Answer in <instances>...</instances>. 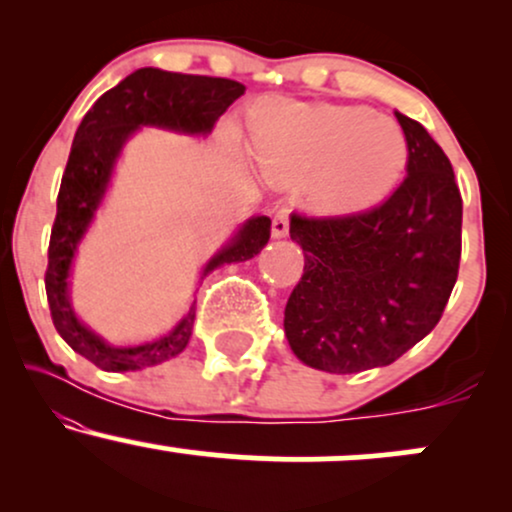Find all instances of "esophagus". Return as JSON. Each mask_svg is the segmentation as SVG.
Returning <instances> with one entry per match:
<instances>
[{
  "mask_svg": "<svg viewBox=\"0 0 512 512\" xmlns=\"http://www.w3.org/2000/svg\"><path fill=\"white\" fill-rule=\"evenodd\" d=\"M272 236L274 238H284L289 236V211L279 209L272 219Z\"/></svg>",
  "mask_w": 512,
  "mask_h": 512,
  "instance_id": "obj_1",
  "label": "esophagus"
}]
</instances>
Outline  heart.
I'll return each instance as SVG.
<instances>
[{"mask_svg": "<svg viewBox=\"0 0 512 512\" xmlns=\"http://www.w3.org/2000/svg\"><path fill=\"white\" fill-rule=\"evenodd\" d=\"M255 158L281 185L317 170L320 207H361L395 187L407 166V139L395 120L363 108L279 103L257 115Z\"/></svg>", "mask_w": 512, "mask_h": 512, "instance_id": "heart-1", "label": "heart"}]
</instances>
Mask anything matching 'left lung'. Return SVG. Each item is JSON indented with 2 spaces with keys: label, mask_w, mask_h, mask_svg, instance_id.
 I'll return each instance as SVG.
<instances>
[{
  "label": "left lung",
  "mask_w": 512,
  "mask_h": 512,
  "mask_svg": "<svg viewBox=\"0 0 512 512\" xmlns=\"http://www.w3.org/2000/svg\"><path fill=\"white\" fill-rule=\"evenodd\" d=\"M407 175L385 202L291 216L305 267L284 313L293 354L327 373L390 366L443 317L462 255V195L445 151L411 117Z\"/></svg>",
  "instance_id": "obj_1"
}]
</instances>
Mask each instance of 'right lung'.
<instances>
[{"label": "right lung", "instance_id": "right-lung-1", "mask_svg": "<svg viewBox=\"0 0 512 512\" xmlns=\"http://www.w3.org/2000/svg\"><path fill=\"white\" fill-rule=\"evenodd\" d=\"M243 93L245 86L233 79L144 67L129 74L115 88L105 91L76 129L67 168L62 175L60 195H57L45 291H48L55 330L76 354L96 363L101 370L122 373V370H139L168 361L185 349L192 337V325H195V303H192L190 313L182 317L180 325L166 337L149 344L117 349L86 330L72 313L67 296L69 264L76 252V243L93 219V211L101 204L110 170H113L122 144L142 125L207 134L216 125V120L226 113L228 105L238 101ZM269 236H272V221L267 216L250 219L219 255L211 257L204 267V276L221 264L245 262L255 257L267 245Z\"/></svg>", "mask_w": 512, "mask_h": 512}]
</instances>
